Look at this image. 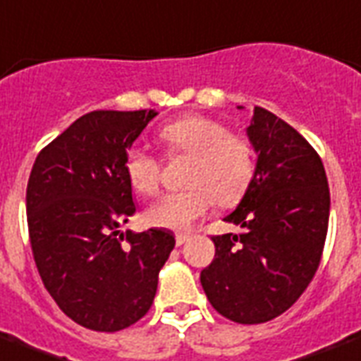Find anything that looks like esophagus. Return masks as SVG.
<instances>
[{"label": "esophagus", "instance_id": "1", "mask_svg": "<svg viewBox=\"0 0 361 361\" xmlns=\"http://www.w3.org/2000/svg\"><path fill=\"white\" fill-rule=\"evenodd\" d=\"M189 238H191V235H189V233H180V235H176V244H178V246H181V244H185Z\"/></svg>", "mask_w": 361, "mask_h": 361}]
</instances>
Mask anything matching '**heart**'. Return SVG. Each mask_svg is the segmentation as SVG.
Listing matches in <instances>:
<instances>
[{"instance_id": "obj_1", "label": "heart", "mask_w": 361, "mask_h": 361, "mask_svg": "<svg viewBox=\"0 0 361 361\" xmlns=\"http://www.w3.org/2000/svg\"><path fill=\"white\" fill-rule=\"evenodd\" d=\"M161 137L172 151L191 157L185 189L164 192L145 212L155 227L181 231L204 216L212 202L229 204L240 197L254 174V151L246 137L204 115H183L161 128ZM125 174L132 189L151 195L159 187L161 164L142 145L125 157Z\"/></svg>"}]
</instances>
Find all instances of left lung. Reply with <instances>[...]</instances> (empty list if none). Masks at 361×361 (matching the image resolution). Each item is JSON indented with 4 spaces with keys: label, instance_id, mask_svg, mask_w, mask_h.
I'll use <instances>...</instances> for the list:
<instances>
[{
    "label": "left lung",
    "instance_id": "obj_1",
    "mask_svg": "<svg viewBox=\"0 0 361 361\" xmlns=\"http://www.w3.org/2000/svg\"><path fill=\"white\" fill-rule=\"evenodd\" d=\"M257 153L244 197L225 221L238 235L212 236L216 257L200 272L214 309L238 324L276 318L307 290L320 265L329 187L314 147L263 107L246 128Z\"/></svg>",
    "mask_w": 361,
    "mask_h": 361
}]
</instances>
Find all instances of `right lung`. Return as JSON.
Masks as SVG:
<instances>
[{
	"instance_id": "right-lung-1",
	"label": "right lung",
	"mask_w": 361,
	"mask_h": 361,
	"mask_svg": "<svg viewBox=\"0 0 361 361\" xmlns=\"http://www.w3.org/2000/svg\"><path fill=\"white\" fill-rule=\"evenodd\" d=\"M155 115H82L39 151L27 180V231L39 276L60 310L87 329L114 334L144 318L174 250L166 229L119 231L136 212L125 157Z\"/></svg>"
}]
</instances>
